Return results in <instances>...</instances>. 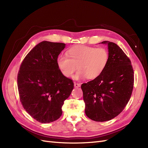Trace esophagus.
I'll use <instances>...</instances> for the list:
<instances>
[{"mask_svg": "<svg viewBox=\"0 0 148 148\" xmlns=\"http://www.w3.org/2000/svg\"><path fill=\"white\" fill-rule=\"evenodd\" d=\"M80 86H81V84H80V83H76V82H75V83H74V86H75V88H78V87H80Z\"/></svg>", "mask_w": 148, "mask_h": 148, "instance_id": "34e87169", "label": "esophagus"}]
</instances>
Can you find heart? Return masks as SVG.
<instances>
[{
    "mask_svg": "<svg viewBox=\"0 0 148 148\" xmlns=\"http://www.w3.org/2000/svg\"><path fill=\"white\" fill-rule=\"evenodd\" d=\"M109 59V52L103 47L78 46L69 49L67 56L61 54L57 59V65L64 77L70 78L78 68L76 79L96 78L104 71Z\"/></svg>",
    "mask_w": 148,
    "mask_h": 148,
    "instance_id": "heart-1",
    "label": "heart"
}]
</instances>
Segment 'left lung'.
<instances>
[{
	"mask_svg": "<svg viewBox=\"0 0 148 148\" xmlns=\"http://www.w3.org/2000/svg\"><path fill=\"white\" fill-rule=\"evenodd\" d=\"M108 44L109 62L102 74L82 84L85 114L96 122H105L122 112L130 99L134 84L132 62L119 46Z\"/></svg>",
	"mask_w": 148,
	"mask_h": 148,
	"instance_id": "8db88e82",
	"label": "left lung"
}]
</instances>
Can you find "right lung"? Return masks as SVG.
Instances as JSON below:
<instances>
[{
  "instance_id": "right-lung-1",
  "label": "right lung",
  "mask_w": 148,
  "mask_h": 148,
  "mask_svg": "<svg viewBox=\"0 0 148 148\" xmlns=\"http://www.w3.org/2000/svg\"><path fill=\"white\" fill-rule=\"evenodd\" d=\"M65 44L44 41L22 61L17 76L20 100L25 110L38 122L59 119L62 107L73 89V80L62 74L57 59Z\"/></svg>"
}]
</instances>
